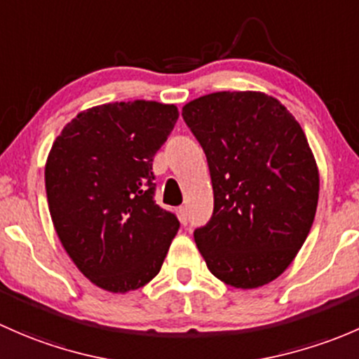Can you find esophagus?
Masks as SVG:
<instances>
[{
	"mask_svg": "<svg viewBox=\"0 0 359 359\" xmlns=\"http://www.w3.org/2000/svg\"><path fill=\"white\" fill-rule=\"evenodd\" d=\"M178 217H180L181 224H188V212H187V207H180V209H178Z\"/></svg>",
	"mask_w": 359,
	"mask_h": 359,
	"instance_id": "34e87169",
	"label": "esophagus"
}]
</instances>
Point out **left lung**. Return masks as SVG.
I'll return each instance as SVG.
<instances>
[{
    "label": "left lung",
    "mask_w": 359,
    "mask_h": 359,
    "mask_svg": "<svg viewBox=\"0 0 359 359\" xmlns=\"http://www.w3.org/2000/svg\"><path fill=\"white\" fill-rule=\"evenodd\" d=\"M214 191L195 243L216 278L256 289L297 256L316 214L320 176L304 131L276 98L217 91L183 107Z\"/></svg>",
    "instance_id": "left-lung-1"
}]
</instances>
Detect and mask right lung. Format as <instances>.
Listing matches in <instances>:
<instances>
[{"label": "right lung", "instance_id": "obj_1", "mask_svg": "<svg viewBox=\"0 0 359 359\" xmlns=\"http://www.w3.org/2000/svg\"><path fill=\"white\" fill-rule=\"evenodd\" d=\"M178 109L135 100L77 114L53 142L46 168L51 221L70 259L103 290H136L161 271L176 214L155 204L154 155Z\"/></svg>", "mask_w": 359, "mask_h": 359}]
</instances>
